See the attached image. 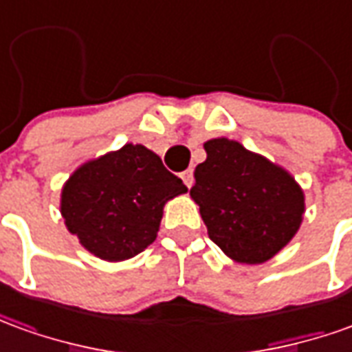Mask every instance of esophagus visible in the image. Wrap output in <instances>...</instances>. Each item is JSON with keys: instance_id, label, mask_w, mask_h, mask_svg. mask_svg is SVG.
<instances>
[{"instance_id": "34e87169", "label": "esophagus", "mask_w": 352, "mask_h": 352, "mask_svg": "<svg viewBox=\"0 0 352 352\" xmlns=\"http://www.w3.org/2000/svg\"><path fill=\"white\" fill-rule=\"evenodd\" d=\"M181 179H183V183L190 188L192 186V181H194V171L192 169H186V171H183L181 173Z\"/></svg>"}]
</instances>
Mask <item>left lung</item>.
I'll return each instance as SVG.
<instances>
[{
    "label": "left lung",
    "mask_w": 352,
    "mask_h": 352,
    "mask_svg": "<svg viewBox=\"0 0 352 352\" xmlns=\"http://www.w3.org/2000/svg\"><path fill=\"white\" fill-rule=\"evenodd\" d=\"M194 171L190 196L211 242L238 263L259 265L296 236L305 211L294 177L240 142L211 139Z\"/></svg>",
    "instance_id": "1"
}]
</instances>
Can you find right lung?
I'll return each instance as SVG.
<instances>
[{"label":"right lung","instance_id":"add662e5","mask_svg":"<svg viewBox=\"0 0 352 352\" xmlns=\"http://www.w3.org/2000/svg\"><path fill=\"white\" fill-rule=\"evenodd\" d=\"M186 190L160 156L142 144H125L74 171L60 211L87 252L124 261L156 240L166 201Z\"/></svg>","mask_w":352,"mask_h":352}]
</instances>
